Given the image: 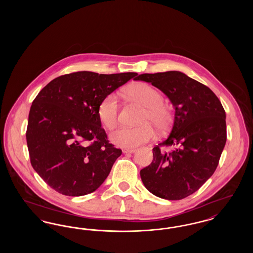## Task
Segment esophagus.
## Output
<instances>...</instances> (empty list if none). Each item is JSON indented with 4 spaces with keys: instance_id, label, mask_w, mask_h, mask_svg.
<instances>
[{
    "instance_id": "esophagus-1",
    "label": "esophagus",
    "mask_w": 253,
    "mask_h": 253,
    "mask_svg": "<svg viewBox=\"0 0 253 253\" xmlns=\"http://www.w3.org/2000/svg\"><path fill=\"white\" fill-rule=\"evenodd\" d=\"M122 152L124 154H133L135 152V149H130V148H124L122 149Z\"/></svg>"
}]
</instances>
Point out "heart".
I'll return each instance as SVG.
<instances>
[{
  "mask_svg": "<svg viewBox=\"0 0 253 253\" xmlns=\"http://www.w3.org/2000/svg\"><path fill=\"white\" fill-rule=\"evenodd\" d=\"M127 93L133 99L139 101L145 111L140 118L143 123L136 127L121 126L110 133V140L119 147L133 148L143 144L156 135V125L159 130L168 128L170 122V113L163 105V96L153 86L138 83L128 88ZM120 114V96L118 93H111L102 98L97 107V117L101 124L107 128H113L119 120Z\"/></svg>",
  "mask_w": 253,
  "mask_h": 253,
  "instance_id": "1",
  "label": "heart"
}]
</instances>
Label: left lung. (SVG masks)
<instances>
[{
    "mask_svg": "<svg viewBox=\"0 0 253 253\" xmlns=\"http://www.w3.org/2000/svg\"><path fill=\"white\" fill-rule=\"evenodd\" d=\"M162 91L174 107L168 137L153 149V162L140 170L146 189L180 200L195 193L215 171L227 141L226 113L206 85L179 71L141 74L134 79ZM175 146L170 153L160 147Z\"/></svg>",
    "mask_w": 253,
    "mask_h": 253,
    "instance_id": "left-lung-1",
    "label": "left lung"
}]
</instances>
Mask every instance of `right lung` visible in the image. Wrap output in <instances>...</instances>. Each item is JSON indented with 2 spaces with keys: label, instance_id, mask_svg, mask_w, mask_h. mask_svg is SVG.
I'll list each match as a JSON object with an SVG mask.
<instances>
[{
  "label": "right lung",
  "instance_id": "1",
  "mask_svg": "<svg viewBox=\"0 0 253 253\" xmlns=\"http://www.w3.org/2000/svg\"><path fill=\"white\" fill-rule=\"evenodd\" d=\"M135 76L72 73L54 79L38 94L29 112L26 142L32 167L56 192L82 196L107 178L122 152L109 143L97 107Z\"/></svg>",
  "mask_w": 253,
  "mask_h": 253
}]
</instances>
